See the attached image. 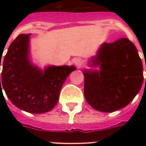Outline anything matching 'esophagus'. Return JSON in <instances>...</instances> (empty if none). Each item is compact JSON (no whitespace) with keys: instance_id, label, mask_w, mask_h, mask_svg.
Listing matches in <instances>:
<instances>
[{"instance_id":"obj_1","label":"esophagus","mask_w":146,"mask_h":146,"mask_svg":"<svg viewBox=\"0 0 146 146\" xmlns=\"http://www.w3.org/2000/svg\"><path fill=\"white\" fill-rule=\"evenodd\" d=\"M74 64H75L77 67H80L83 65V60L81 58H76V59L74 60Z\"/></svg>"}]
</instances>
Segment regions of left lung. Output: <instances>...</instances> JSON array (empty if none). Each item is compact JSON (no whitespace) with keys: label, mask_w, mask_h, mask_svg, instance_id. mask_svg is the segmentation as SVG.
<instances>
[{"label":"left lung","mask_w":146,"mask_h":146,"mask_svg":"<svg viewBox=\"0 0 146 146\" xmlns=\"http://www.w3.org/2000/svg\"><path fill=\"white\" fill-rule=\"evenodd\" d=\"M92 62L101 70H84V97L89 105L106 113L127 106L143 83L142 62L134 44L127 38L104 43Z\"/></svg>","instance_id":"obj_1"}]
</instances>
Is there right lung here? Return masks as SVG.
Returning <instances> with one entry per match:
<instances>
[{
    "label": "right lung",
    "instance_id": "obj_1",
    "mask_svg": "<svg viewBox=\"0 0 146 146\" xmlns=\"http://www.w3.org/2000/svg\"><path fill=\"white\" fill-rule=\"evenodd\" d=\"M31 34H20L8 48L3 61L0 92L13 104L30 113H43L57 104L65 80L74 66H50L44 72L30 63L29 38ZM1 59L0 61V67ZM2 84H0V81Z\"/></svg>",
    "mask_w": 146,
    "mask_h": 146
}]
</instances>
